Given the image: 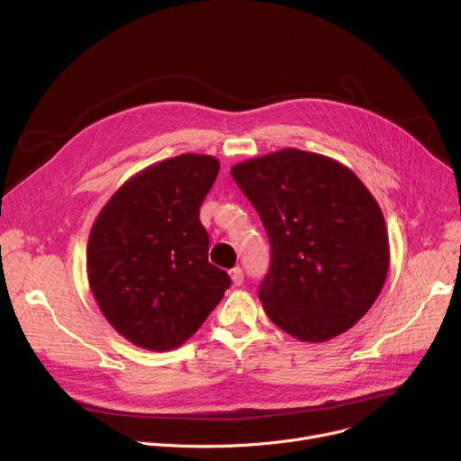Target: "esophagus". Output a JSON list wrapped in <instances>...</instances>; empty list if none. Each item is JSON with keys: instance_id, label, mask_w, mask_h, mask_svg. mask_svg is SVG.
<instances>
[{"instance_id": "esophagus-1", "label": "esophagus", "mask_w": 461, "mask_h": 461, "mask_svg": "<svg viewBox=\"0 0 461 461\" xmlns=\"http://www.w3.org/2000/svg\"><path fill=\"white\" fill-rule=\"evenodd\" d=\"M230 277H231V283H233L235 286H240V285L244 283V274H242V270H240L239 267L230 272Z\"/></svg>"}]
</instances>
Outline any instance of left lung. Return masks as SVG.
<instances>
[{
	"label": "left lung",
	"mask_w": 461,
	"mask_h": 461,
	"mask_svg": "<svg viewBox=\"0 0 461 461\" xmlns=\"http://www.w3.org/2000/svg\"><path fill=\"white\" fill-rule=\"evenodd\" d=\"M231 176L270 239L258 299L272 322L308 343L350 330L388 272L386 224L372 193L341 162L292 148L239 162Z\"/></svg>",
	"instance_id": "obj_1"
}]
</instances>
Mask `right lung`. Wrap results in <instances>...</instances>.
<instances>
[{
    "instance_id": "obj_1",
    "label": "right lung",
    "mask_w": 461,
    "mask_h": 461,
    "mask_svg": "<svg viewBox=\"0 0 461 461\" xmlns=\"http://www.w3.org/2000/svg\"><path fill=\"white\" fill-rule=\"evenodd\" d=\"M221 164L184 153L123 182L98 213L87 242V279L109 324L133 345H184L230 288L208 260L199 212Z\"/></svg>"
}]
</instances>
